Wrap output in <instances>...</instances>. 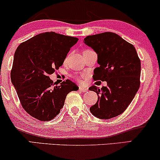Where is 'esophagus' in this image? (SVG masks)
Segmentation results:
<instances>
[{
    "label": "esophagus",
    "instance_id": "obj_1",
    "mask_svg": "<svg viewBox=\"0 0 160 160\" xmlns=\"http://www.w3.org/2000/svg\"><path fill=\"white\" fill-rule=\"evenodd\" d=\"M79 90L82 92H87V91L88 90V88H84V87L80 86L79 87Z\"/></svg>",
    "mask_w": 160,
    "mask_h": 160
}]
</instances>
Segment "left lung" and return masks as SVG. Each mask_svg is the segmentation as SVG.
Wrapping results in <instances>:
<instances>
[{"instance_id": "left-lung-1", "label": "left lung", "mask_w": 160, "mask_h": 160, "mask_svg": "<svg viewBox=\"0 0 160 160\" xmlns=\"http://www.w3.org/2000/svg\"><path fill=\"white\" fill-rule=\"evenodd\" d=\"M84 42L98 54L100 66L94 70L93 79L107 82L101 90L95 85L89 88L98 96L90 110L100 119L115 118L126 110L140 88V58L133 45L112 32L90 35Z\"/></svg>"}]
</instances>
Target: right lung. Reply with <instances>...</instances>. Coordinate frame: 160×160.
<instances>
[{
    "label": "right lung",
    "instance_id": "right-lung-1",
    "mask_svg": "<svg viewBox=\"0 0 160 160\" xmlns=\"http://www.w3.org/2000/svg\"><path fill=\"white\" fill-rule=\"evenodd\" d=\"M77 37L53 32L37 34L19 45L14 56L11 79L27 113L41 121L59 115L67 95L78 90L69 79L54 86L49 76L62 65Z\"/></svg>",
    "mask_w": 160,
    "mask_h": 160
}]
</instances>
